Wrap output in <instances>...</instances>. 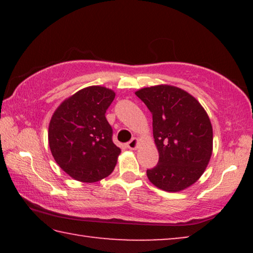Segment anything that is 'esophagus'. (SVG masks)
<instances>
[{
  "label": "esophagus",
  "instance_id": "34e87169",
  "mask_svg": "<svg viewBox=\"0 0 253 253\" xmlns=\"http://www.w3.org/2000/svg\"><path fill=\"white\" fill-rule=\"evenodd\" d=\"M137 146H138V139L137 138H132L127 143V147L129 149H136Z\"/></svg>",
  "mask_w": 253,
  "mask_h": 253
}]
</instances>
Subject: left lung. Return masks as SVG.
<instances>
[{"instance_id":"1","label":"left lung","mask_w":253,"mask_h":253,"mask_svg":"<svg viewBox=\"0 0 253 253\" xmlns=\"http://www.w3.org/2000/svg\"><path fill=\"white\" fill-rule=\"evenodd\" d=\"M153 115V135L160 158L147 169L154 185L178 192L201 177L213 149V130L207 111L181 88L158 84L136 91Z\"/></svg>"}]
</instances>
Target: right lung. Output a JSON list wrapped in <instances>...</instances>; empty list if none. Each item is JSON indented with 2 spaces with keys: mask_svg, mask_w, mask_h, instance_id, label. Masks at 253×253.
Masks as SVG:
<instances>
[{
  "mask_svg": "<svg viewBox=\"0 0 253 253\" xmlns=\"http://www.w3.org/2000/svg\"><path fill=\"white\" fill-rule=\"evenodd\" d=\"M114 98L111 89L91 85L66 99L51 117V153L60 168L77 181H100L116 166L121 148L113 142V128L105 116Z\"/></svg>",
  "mask_w": 253,
  "mask_h": 253,
  "instance_id": "1",
  "label": "right lung"
}]
</instances>
